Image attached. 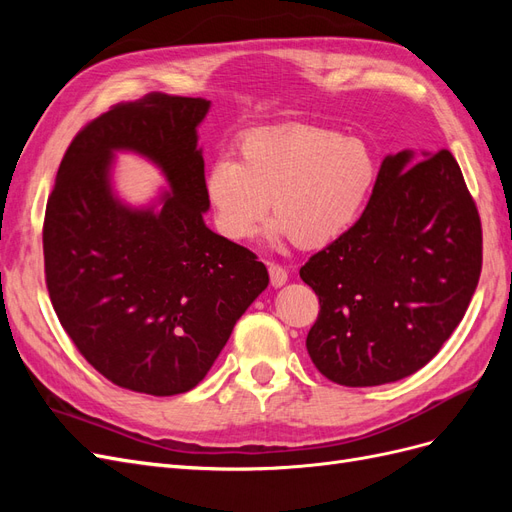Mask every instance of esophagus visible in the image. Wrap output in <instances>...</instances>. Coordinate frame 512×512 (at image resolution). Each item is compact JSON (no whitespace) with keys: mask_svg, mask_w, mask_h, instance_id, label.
I'll use <instances>...</instances> for the list:
<instances>
[{"mask_svg":"<svg viewBox=\"0 0 512 512\" xmlns=\"http://www.w3.org/2000/svg\"><path fill=\"white\" fill-rule=\"evenodd\" d=\"M269 277H271V286L280 288L288 282V271L282 267V265H275V262H271L269 265Z\"/></svg>","mask_w":512,"mask_h":512,"instance_id":"34e87169","label":"esophagus"}]
</instances>
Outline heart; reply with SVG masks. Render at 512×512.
I'll return each instance as SVG.
<instances>
[{
	"label": "heart",
	"mask_w": 512,
	"mask_h": 512,
	"mask_svg": "<svg viewBox=\"0 0 512 512\" xmlns=\"http://www.w3.org/2000/svg\"><path fill=\"white\" fill-rule=\"evenodd\" d=\"M374 181L376 158L361 138L292 123L247 136L241 162L220 158L205 190L224 237H252L273 203L277 235L320 250L359 220Z\"/></svg>",
	"instance_id": "1"
}]
</instances>
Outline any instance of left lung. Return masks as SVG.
Returning a JSON list of instances; mask_svg holds the SVG:
<instances>
[{
  "label": "left lung",
  "mask_w": 512,
  "mask_h": 512,
  "mask_svg": "<svg viewBox=\"0 0 512 512\" xmlns=\"http://www.w3.org/2000/svg\"><path fill=\"white\" fill-rule=\"evenodd\" d=\"M480 269L483 230L453 153L386 156L361 218L299 271L320 301L307 352L342 386L412 376L457 329Z\"/></svg>",
  "instance_id": "8db88e82"
}]
</instances>
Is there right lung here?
<instances>
[{
	"mask_svg": "<svg viewBox=\"0 0 512 512\" xmlns=\"http://www.w3.org/2000/svg\"><path fill=\"white\" fill-rule=\"evenodd\" d=\"M203 98L153 91L91 119L59 164L42 226L44 280L61 327L113 384L168 397L194 389L235 322L267 288V267L215 235L196 126ZM115 148L156 161L163 209L128 210L110 192Z\"/></svg>",
	"mask_w": 512,
	"mask_h": 512,
	"instance_id": "add662e5",
	"label": "right lung"
}]
</instances>
